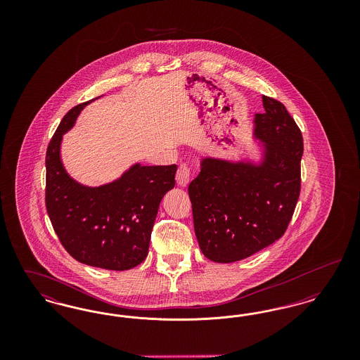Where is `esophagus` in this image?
<instances>
[{
  "instance_id": "obj_1",
  "label": "esophagus",
  "mask_w": 360,
  "mask_h": 360,
  "mask_svg": "<svg viewBox=\"0 0 360 360\" xmlns=\"http://www.w3.org/2000/svg\"><path fill=\"white\" fill-rule=\"evenodd\" d=\"M190 178H191V169L188 167V165H181L176 170V175H175L176 184L181 188H185V186H188Z\"/></svg>"
}]
</instances>
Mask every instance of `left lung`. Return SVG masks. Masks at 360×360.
Segmentation results:
<instances>
[{"label":"left lung","mask_w":360,"mask_h":360,"mask_svg":"<svg viewBox=\"0 0 360 360\" xmlns=\"http://www.w3.org/2000/svg\"><path fill=\"white\" fill-rule=\"evenodd\" d=\"M262 101L254 129L262 160L204 158L188 185L200 248L217 263L251 257L282 238L300 197L302 134L283 103L267 96Z\"/></svg>","instance_id":"8db88e82"}]
</instances>
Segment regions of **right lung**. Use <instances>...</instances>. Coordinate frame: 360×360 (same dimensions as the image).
<instances>
[{
    "mask_svg": "<svg viewBox=\"0 0 360 360\" xmlns=\"http://www.w3.org/2000/svg\"><path fill=\"white\" fill-rule=\"evenodd\" d=\"M94 100L68 112L49 144L46 207L55 233L75 260L124 271L136 267L148 255L159 204L175 185L176 165L136 163L119 179L98 188L74 181L60 159L62 137Z\"/></svg>",
    "mask_w": 360,
    "mask_h": 360,
    "instance_id": "1",
    "label": "right lung"
}]
</instances>
